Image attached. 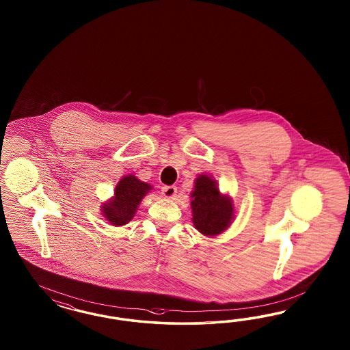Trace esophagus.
Segmentation results:
<instances>
[{
    "instance_id": "1",
    "label": "esophagus",
    "mask_w": 350,
    "mask_h": 350,
    "mask_svg": "<svg viewBox=\"0 0 350 350\" xmlns=\"http://www.w3.org/2000/svg\"><path fill=\"white\" fill-rule=\"evenodd\" d=\"M161 193L165 196V198H173L176 193H177V187L176 186H163L161 187Z\"/></svg>"
}]
</instances>
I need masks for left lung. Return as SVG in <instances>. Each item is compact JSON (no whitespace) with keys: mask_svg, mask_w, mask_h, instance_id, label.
Instances as JSON below:
<instances>
[{"mask_svg":"<svg viewBox=\"0 0 350 350\" xmlns=\"http://www.w3.org/2000/svg\"><path fill=\"white\" fill-rule=\"evenodd\" d=\"M191 198L192 222L198 231L206 236H215L230 226L233 217L232 202L221 195L215 180L208 176L196 178Z\"/></svg>","mask_w":350,"mask_h":350,"instance_id":"left-lung-1","label":"left lung"}]
</instances>
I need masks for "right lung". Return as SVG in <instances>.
<instances>
[{
	"label": "right lung",
	"mask_w": 350,
	"mask_h": 350,
	"mask_svg": "<svg viewBox=\"0 0 350 350\" xmlns=\"http://www.w3.org/2000/svg\"><path fill=\"white\" fill-rule=\"evenodd\" d=\"M151 190V186L129 174L119 180L116 187L114 199L103 205L106 219L113 226H124L135 215L138 204Z\"/></svg>",
	"instance_id": "1"
}]
</instances>
